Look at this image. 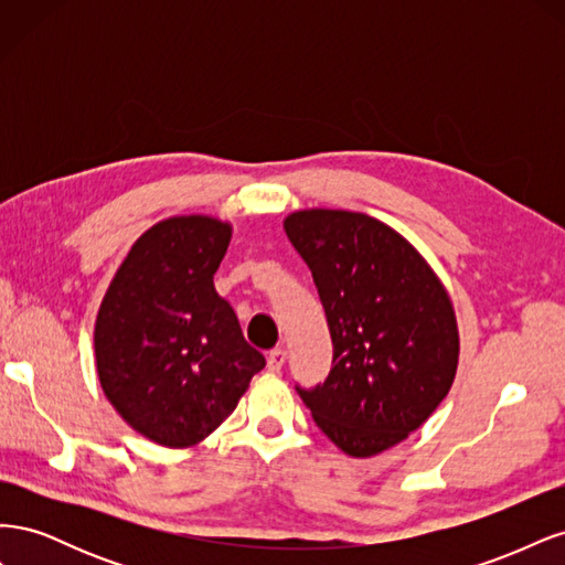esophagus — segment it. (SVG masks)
I'll use <instances>...</instances> for the list:
<instances>
[{"label": "esophagus", "mask_w": 565, "mask_h": 565, "mask_svg": "<svg viewBox=\"0 0 565 565\" xmlns=\"http://www.w3.org/2000/svg\"><path fill=\"white\" fill-rule=\"evenodd\" d=\"M285 358H287V351H285L282 347L273 349V351L268 353V370H270V372H280L282 365H285Z\"/></svg>", "instance_id": "34e87169"}]
</instances>
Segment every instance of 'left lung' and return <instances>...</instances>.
Masks as SVG:
<instances>
[{"mask_svg":"<svg viewBox=\"0 0 565 565\" xmlns=\"http://www.w3.org/2000/svg\"><path fill=\"white\" fill-rule=\"evenodd\" d=\"M285 233L309 266L332 337V370L297 393L351 457L396 446L455 380L459 337L436 273L405 237L358 212L309 210Z\"/></svg>","mask_w":565,"mask_h":565,"instance_id":"8db88e82","label":"left lung"}]
</instances>
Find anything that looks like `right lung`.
Masks as SVG:
<instances>
[{
  "instance_id": "add662e5",
  "label": "right lung",
  "mask_w": 565,
  "mask_h": 565,
  "mask_svg": "<svg viewBox=\"0 0 565 565\" xmlns=\"http://www.w3.org/2000/svg\"><path fill=\"white\" fill-rule=\"evenodd\" d=\"M228 243L231 226L216 218L162 221L134 243L98 309L100 386L127 424L167 448L210 436L266 365L214 289Z\"/></svg>"
}]
</instances>
